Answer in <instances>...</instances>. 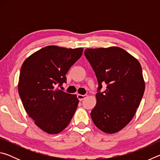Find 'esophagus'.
I'll use <instances>...</instances> for the list:
<instances>
[{
  "instance_id": "obj_1",
  "label": "esophagus",
  "mask_w": 160,
  "mask_h": 160,
  "mask_svg": "<svg viewBox=\"0 0 160 160\" xmlns=\"http://www.w3.org/2000/svg\"><path fill=\"white\" fill-rule=\"evenodd\" d=\"M87 97H88L87 94H84V95H82V94H78V99L80 100V101H82V100L85 98H86Z\"/></svg>"
}]
</instances>
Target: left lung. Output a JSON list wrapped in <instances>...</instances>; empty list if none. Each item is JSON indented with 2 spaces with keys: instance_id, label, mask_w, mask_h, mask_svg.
I'll list each match as a JSON object with an SVG mask.
<instances>
[{
  "instance_id": "1",
  "label": "left lung",
  "mask_w": 160,
  "mask_h": 160,
  "mask_svg": "<svg viewBox=\"0 0 160 160\" xmlns=\"http://www.w3.org/2000/svg\"><path fill=\"white\" fill-rule=\"evenodd\" d=\"M84 53L99 85L92 119L102 131L115 133L132 120L141 102L145 88L141 66L131 54L116 47L86 48ZM104 83L107 89L101 93Z\"/></svg>"
}]
</instances>
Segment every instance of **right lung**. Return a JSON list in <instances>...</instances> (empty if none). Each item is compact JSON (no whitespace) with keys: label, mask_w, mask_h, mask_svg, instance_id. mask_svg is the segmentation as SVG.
Here are the masks:
<instances>
[{"label":"right lung","mask_w":160,"mask_h":160,"mask_svg":"<svg viewBox=\"0 0 160 160\" xmlns=\"http://www.w3.org/2000/svg\"><path fill=\"white\" fill-rule=\"evenodd\" d=\"M82 51V48L48 46L29 56L21 67L18 92L23 107L34 123L48 134L66 128L77 109L76 94L56 85L66 82V73Z\"/></svg>","instance_id":"add662e5"}]
</instances>
